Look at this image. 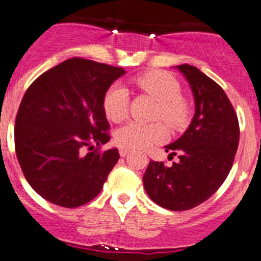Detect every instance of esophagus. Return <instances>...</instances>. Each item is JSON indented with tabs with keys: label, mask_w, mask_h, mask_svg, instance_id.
Masks as SVG:
<instances>
[{
	"label": "esophagus",
	"mask_w": 261,
	"mask_h": 261,
	"mask_svg": "<svg viewBox=\"0 0 261 261\" xmlns=\"http://www.w3.org/2000/svg\"><path fill=\"white\" fill-rule=\"evenodd\" d=\"M128 153H130V149H128V148H125V147H119V154H121V157H125V156H127Z\"/></svg>",
	"instance_id": "esophagus-1"
}]
</instances>
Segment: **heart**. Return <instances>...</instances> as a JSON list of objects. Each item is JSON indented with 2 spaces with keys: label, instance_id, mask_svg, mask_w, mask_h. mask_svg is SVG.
Wrapping results in <instances>:
<instances>
[{
  "label": "heart",
  "instance_id": "1",
  "mask_svg": "<svg viewBox=\"0 0 261 261\" xmlns=\"http://www.w3.org/2000/svg\"><path fill=\"white\" fill-rule=\"evenodd\" d=\"M135 84L159 101L157 118H163L170 127L179 128L189 119L190 108L180 96V84L166 71H151L135 79ZM102 108L107 118L112 122L123 121L128 113V91L121 84L109 87L104 96ZM166 138L163 123H143L131 121L118 128L116 140L119 145L131 149H143L161 143Z\"/></svg>",
  "mask_w": 261,
  "mask_h": 261
}]
</instances>
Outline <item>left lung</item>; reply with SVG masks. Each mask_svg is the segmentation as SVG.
Instances as JSON below:
<instances>
[{"label": "left lung", "instance_id": "1", "mask_svg": "<svg viewBox=\"0 0 261 261\" xmlns=\"http://www.w3.org/2000/svg\"><path fill=\"white\" fill-rule=\"evenodd\" d=\"M194 95L195 114L187 130L165 147L178 163L149 161L143 175L145 192L157 205L186 211L210 199L226 179L239 143L236 110L215 81L191 65L175 66Z\"/></svg>", "mask_w": 261, "mask_h": 261}]
</instances>
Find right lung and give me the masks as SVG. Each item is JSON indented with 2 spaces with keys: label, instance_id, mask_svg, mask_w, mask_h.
<instances>
[{
  "label": "right lung",
  "instance_id": "right-lung-1",
  "mask_svg": "<svg viewBox=\"0 0 261 261\" xmlns=\"http://www.w3.org/2000/svg\"><path fill=\"white\" fill-rule=\"evenodd\" d=\"M83 58H70L28 87L14 128L15 152L25 179L56 205L75 208L96 198L119 159L117 148L82 154L110 140L102 101L125 74Z\"/></svg>",
  "mask_w": 261,
  "mask_h": 261
}]
</instances>
